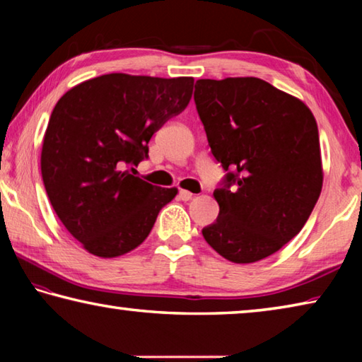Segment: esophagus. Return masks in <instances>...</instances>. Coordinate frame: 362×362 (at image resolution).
<instances>
[{"label": "esophagus", "mask_w": 362, "mask_h": 362, "mask_svg": "<svg viewBox=\"0 0 362 362\" xmlns=\"http://www.w3.org/2000/svg\"><path fill=\"white\" fill-rule=\"evenodd\" d=\"M179 196H180V199L182 201H189V199H192L193 198V193L192 192H188V189H180V192H179Z\"/></svg>", "instance_id": "esophagus-1"}]
</instances>
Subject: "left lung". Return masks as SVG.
I'll return each instance as SVG.
<instances>
[{
    "instance_id": "obj_1",
    "label": "left lung",
    "mask_w": 362,
    "mask_h": 362,
    "mask_svg": "<svg viewBox=\"0 0 362 362\" xmlns=\"http://www.w3.org/2000/svg\"><path fill=\"white\" fill-rule=\"evenodd\" d=\"M194 103L214 158L228 170L214 192L220 212L204 240L233 263L259 262L303 228L321 194L315 116L254 76L198 79Z\"/></svg>"
}]
</instances>
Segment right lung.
I'll return each mask as SVG.
<instances>
[{"label":"right lung","instance_id":"add662e5","mask_svg":"<svg viewBox=\"0 0 362 362\" xmlns=\"http://www.w3.org/2000/svg\"><path fill=\"white\" fill-rule=\"evenodd\" d=\"M192 76L110 73L60 97L41 150V175L60 222L89 254L113 259L140 246L177 188H161L126 166L148 158L153 134L185 110Z\"/></svg>","mask_w":362,"mask_h":362}]
</instances>
